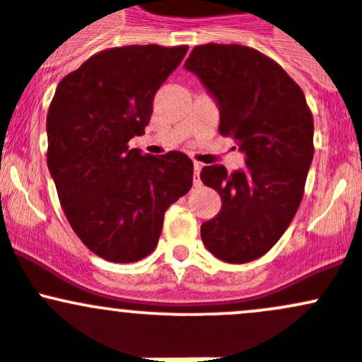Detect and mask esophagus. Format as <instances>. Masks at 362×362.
<instances>
[{"mask_svg": "<svg viewBox=\"0 0 362 362\" xmlns=\"http://www.w3.org/2000/svg\"><path fill=\"white\" fill-rule=\"evenodd\" d=\"M199 171H202V164L194 163V185L202 184V180H199Z\"/></svg>", "mask_w": 362, "mask_h": 362, "instance_id": "1", "label": "esophagus"}]
</instances>
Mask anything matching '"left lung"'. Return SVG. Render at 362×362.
<instances>
[{
  "label": "left lung",
  "mask_w": 362,
  "mask_h": 362,
  "mask_svg": "<svg viewBox=\"0 0 362 362\" xmlns=\"http://www.w3.org/2000/svg\"><path fill=\"white\" fill-rule=\"evenodd\" d=\"M185 69L198 75L221 112L218 131L245 154L243 170H202L222 208L202 226V240L221 261L259 259L289 228L313 159V117L301 87L280 64L243 45L192 49Z\"/></svg>",
  "instance_id": "obj_1"
}]
</instances>
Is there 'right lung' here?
Instances as JSON below:
<instances>
[{"mask_svg":"<svg viewBox=\"0 0 362 362\" xmlns=\"http://www.w3.org/2000/svg\"><path fill=\"white\" fill-rule=\"evenodd\" d=\"M187 45H127L101 50L57 86L47 113V164L69 226L110 262L152 254L164 211L192 187L182 152L129 148L152 115L164 80Z\"/></svg>","mask_w":362,"mask_h":362,"instance_id":"right-lung-1","label":"right lung"}]
</instances>
